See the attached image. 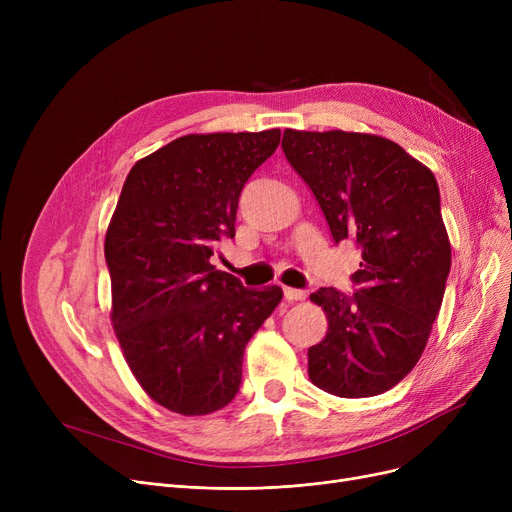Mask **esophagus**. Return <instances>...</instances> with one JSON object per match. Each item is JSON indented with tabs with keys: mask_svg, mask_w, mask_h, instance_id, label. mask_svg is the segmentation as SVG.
Wrapping results in <instances>:
<instances>
[{
	"mask_svg": "<svg viewBox=\"0 0 512 512\" xmlns=\"http://www.w3.org/2000/svg\"><path fill=\"white\" fill-rule=\"evenodd\" d=\"M284 297H286V301H303V299H307V292L305 290H301V288H284Z\"/></svg>",
	"mask_w": 512,
	"mask_h": 512,
	"instance_id": "1",
	"label": "esophagus"
}]
</instances>
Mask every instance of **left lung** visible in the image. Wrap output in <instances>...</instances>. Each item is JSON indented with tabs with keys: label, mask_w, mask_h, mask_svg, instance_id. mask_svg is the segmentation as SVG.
I'll use <instances>...</instances> for the list:
<instances>
[{
	"label": "left lung",
	"mask_w": 512,
	"mask_h": 512,
	"mask_svg": "<svg viewBox=\"0 0 512 512\" xmlns=\"http://www.w3.org/2000/svg\"><path fill=\"white\" fill-rule=\"evenodd\" d=\"M282 149L334 240L361 249L353 297L311 294L328 332L309 348V378L340 398L382 394L417 365L444 299L450 240L436 176L378 134L286 128Z\"/></svg>",
	"instance_id": "left-lung-1"
}]
</instances>
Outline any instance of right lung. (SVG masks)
Here are the masks:
<instances>
[{
	"label": "right lung",
	"mask_w": 512,
	"mask_h": 512,
	"mask_svg": "<svg viewBox=\"0 0 512 512\" xmlns=\"http://www.w3.org/2000/svg\"><path fill=\"white\" fill-rule=\"evenodd\" d=\"M280 145V130L186 134L139 159L105 234L112 324L141 388L174 413L224 409L251 336L282 301L215 270L234 238L242 186Z\"/></svg>",
	"instance_id": "right-lung-1"
}]
</instances>
